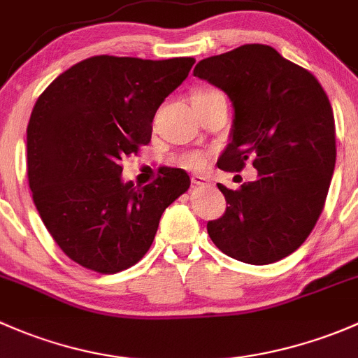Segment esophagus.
<instances>
[{
    "label": "esophagus",
    "instance_id": "obj_1",
    "mask_svg": "<svg viewBox=\"0 0 358 358\" xmlns=\"http://www.w3.org/2000/svg\"><path fill=\"white\" fill-rule=\"evenodd\" d=\"M191 180H193L194 186H212V182L206 178H203V176H193Z\"/></svg>",
    "mask_w": 358,
    "mask_h": 358
}]
</instances>
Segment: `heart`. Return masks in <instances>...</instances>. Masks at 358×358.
Masks as SVG:
<instances>
[{"label":"heart","instance_id":"heart-1","mask_svg":"<svg viewBox=\"0 0 358 358\" xmlns=\"http://www.w3.org/2000/svg\"><path fill=\"white\" fill-rule=\"evenodd\" d=\"M182 165H186V167L189 169H200L203 167L205 164V155L200 153V152H194V153H187L182 157Z\"/></svg>","mask_w":358,"mask_h":358}]
</instances>
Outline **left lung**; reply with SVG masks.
Wrapping results in <instances>:
<instances>
[{
  "label": "left lung",
  "mask_w": 358,
  "mask_h": 358,
  "mask_svg": "<svg viewBox=\"0 0 358 358\" xmlns=\"http://www.w3.org/2000/svg\"><path fill=\"white\" fill-rule=\"evenodd\" d=\"M194 77L222 90L233 103L222 171L252 162L259 179L241 189L217 184L227 208L206 224L222 253L265 265L291 255L314 229L336 164L334 115L308 70L265 44H245L201 60Z\"/></svg>",
  "instance_id": "left-lung-1"
}]
</instances>
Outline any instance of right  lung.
Listing matches in <instances>:
<instances>
[{"label": "right lung", "mask_w": 358, "mask_h": 358, "mask_svg": "<svg viewBox=\"0 0 358 358\" xmlns=\"http://www.w3.org/2000/svg\"><path fill=\"white\" fill-rule=\"evenodd\" d=\"M194 58L141 60L99 55L57 77L27 125V176L48 233L83 267L115 274L138 264L158 222L191 180L162 167L157 180H122V158L152 139L164 99Z\"/></svg>", "instance_id": "add662e5"}]
</instances>
